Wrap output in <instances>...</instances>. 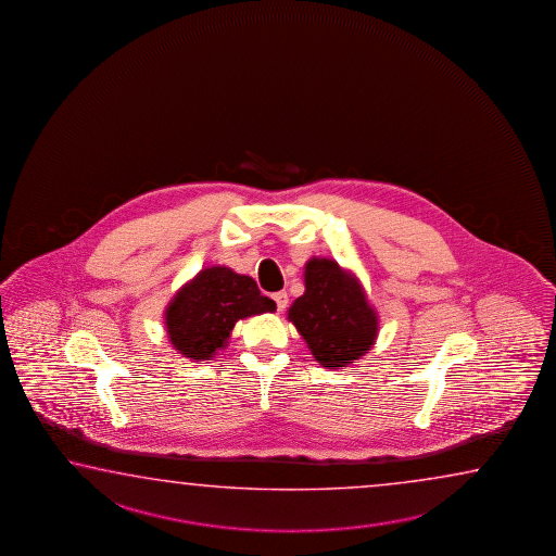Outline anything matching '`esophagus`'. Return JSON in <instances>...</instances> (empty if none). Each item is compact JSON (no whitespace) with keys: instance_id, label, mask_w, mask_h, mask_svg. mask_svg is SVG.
<instances>
[{"instance_id":"34e87169","label":"esophagus","mask_w":556,"mask_h":556,"mask_svg":"<svg viewBox=\"0 0 556 556\" xmlns=\"http://www.w3.org/2000/svg\"><path fill=\"white\" fill-rule=\"evenodd\" d=\"M274 302H276V307L278 311L286 309V305H288V293L286 292H276L273 295Z\"/></svg>"}]
</instances>
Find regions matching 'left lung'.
I'll return each mask as SVG.
<instances>
[{"label": "left lung", "instance_id": "1", "mask_svg": "<svg viewBox=\"0 0 556 556\" xmlns=\"http://www.w3.org/2000/svg\"><path fill=\"white\" fill-rule=\"evenodd\" d=\"M288 319L323 367L349 366L376 342V311L358 278L330 258L305 264V293L292 303Z\"/></svg>", "mask_w": 556, "mask_h": 556}]
</instances>
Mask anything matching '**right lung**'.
<instances>
[{"label": "right lung", "mask_w": 556, "mask_h": 556, "mask_svg": "<svg viewBox=\"0 0 556 556\" xmlns=\"http://www.w3.org/2000/svg\"><path fill=\"white\" fill-rule=\"evenodd\" d=\"M276 309L251 276L226 266H210L185 283L165 311L173 349L185 358L202 362L226 346L239 319Z\"/></svg>", "instance_id": "right-lung-1"}]
</instances>
